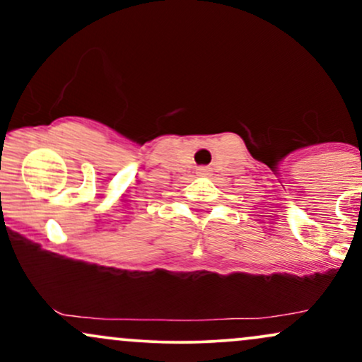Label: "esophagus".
Instances as JSON below:
<instances>
[{
  "instance_id": "esophagus-1",
  "label": "esophagus",
  "mask_w": 362,
  "mask_h": 362,
  "mask_svg": "<svg viewBox=\"0 0 362 362\" xmlns=\"http://www.w3.org/2000/svg\"><path fill=\"white\" fill-rule=\"evenodd\" d=\"M209 172H211V170L207 168V167H197V175H199V177L209 175Z\"/></svg>"
}]
</instances>
